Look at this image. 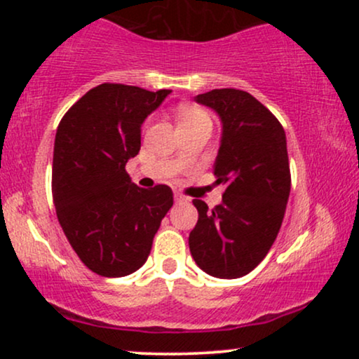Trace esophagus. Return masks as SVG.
Returning a JSON list of instances; mask_svg holds the SVG:
<instances>
[{
    "instance_id": "34e87169",
    "label": "esophagus",
    "mask_w": 359,
    "mask_h": 359,
    "mask_svg": "<svg viewBox=\"0 0 359 359\" xmlns=\"http://www.w3.org/2000/svg\"><path fill=\"white\" fill-rule=\"evenodd\" d=\"M174 199H175V203H185V201H187V197H184L182 194L175 192V194H174Z\"/></svg>"
}]
</instances>
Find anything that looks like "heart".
I'll return each mask as SVG.
<instances>
[{"label": "heart", "mask_w": 359, "mask_h": 359, "mask_svg": "<svg viewBox=\"0 0 359 359\" xmlns=\"http://www.w3.org/2000/svg\"><path fill=\"white\" fill-rule=\"evenodd\" d=\"M205 118H209V116L199 108H182L179 111V125L180 123L197 121V119H205Z\"/></svg>", "instance_id": "1"}]
</instances>
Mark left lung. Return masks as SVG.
Listing matches in <instances>:
<instances>
[{
    "mask_svg": "<svg viewBox=\"0 0 359 359\" xmlns=\"http://www.w3.org/2000/svg\"><path fill=\"white\" fill-rule=\"evenodd\" d=\"M194 101L219 116L214 175L226 191L212 209L192 201L199 219L189 234V248L211 277L240 278L266 257L282 226L290 196L285 131L245 90L212 89Z\"/></svg>",
    "mask_w": 359,
    "mask_h": 359,
    "instance_id": "8db88e82",
    "label": "left lung"
}]
</instances>
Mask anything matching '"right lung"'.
<instances>
[{
  "label": "right lung",
  "mask_w": 359,
  "mask_h": 359,
  "mask_svg": "<svg viewBox=\"0 0 359 359\" xmlns=\"http://www.w3.org/2000/svg\"><path fill=\"white\" fill-rule=\"evenodd\" d=\"M170 93L106 82L86 93L57 128V217L81 262L102 277H125L147 262L174 204L168 185L142 189L125 170L142 147V125Z\"/></svg>",
  "instance_id": "1"
}]
</instances>
